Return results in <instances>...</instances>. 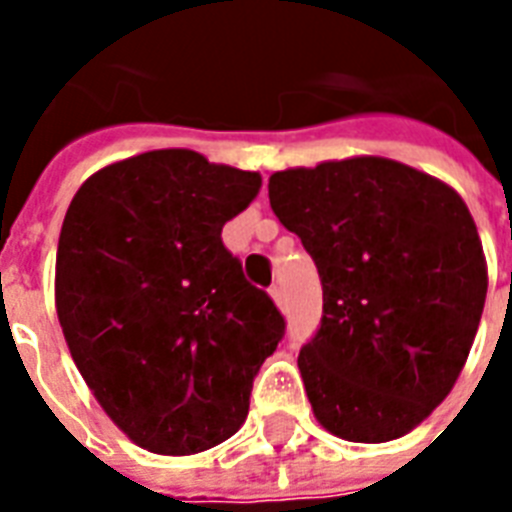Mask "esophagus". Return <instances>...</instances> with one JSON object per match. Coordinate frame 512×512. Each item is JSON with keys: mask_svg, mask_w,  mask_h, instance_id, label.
Returning a JSON list of instances; mask_svg holds the SVG:
<instances>
[{"mask_svg": "<svg viewBox=\"0 0 512 512\" xmlns=\"http://www.w3.org/2000/svg\"><path fill=\"white\" fill-rule=\"evenodd\" d=\"M268 292H271L273 303H276V305H279V308H281V305H284V295H281V287H276V284H273V287L268 289Z\"/></svg>", "mask_w": 512, "mask_h": 512, "instance_id": "esophagus-1", "label": "esophagus"}]
</instances>
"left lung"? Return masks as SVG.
<instances>
[{
	"mask_svg": "<svg viewBox=\"0 0 512 512\" xmlns=\"http://www.w3.org/2000/svg\"><path fill=\"white\" fill-rule=\"evenodd\" d=\"M268 199L324 289L319 332L297 356L316 420L356 444L404 436L449 396L484 313L465 201L382 156L273 172Z\"/></svg>",
	"mask_w": 512,
	"mask_h": 512,
	"instance_id": "1",
	"label": "left lung"
}]
</instances>
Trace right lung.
<instances>
[{
	"instance_id": "right-lung-1",
	"label": "right lung",
	"mask_w": 512,
	"mask_h": 512,
	"mask_svg": "<svg viewBox=\"0 0 512 512\" xmlns=\"http://www.w3.org/2000/svg\"><path fill=\"white\" fill-rule=\"evenodd\" d=\"M260 175L164 148L108 164L68 204L55 308L103 412L154 454H196L247 420L284 316L225 249Z\"/></svg>"
}]
</instances>
